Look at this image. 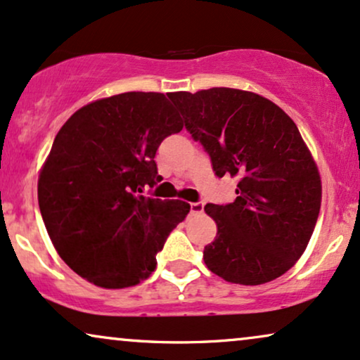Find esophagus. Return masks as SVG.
Segmentation results:
<instances>
[{
  "instance_id": "1",
  "label": "esophagus",
  "mask_w": 360,
  "mask_h": 360,
  "mask_svg": "<svg viewBox=\"0 0 360 360\" xmlns=\"http://www.w3.org/2000/svg\"><path fill=\"white\" fill-rule=\"evenodd\" d=\"M203 207H205V203L203 202H193L190 203V212H192L193 215H198L203 212Z\"/></svg>"
}]
</instances>
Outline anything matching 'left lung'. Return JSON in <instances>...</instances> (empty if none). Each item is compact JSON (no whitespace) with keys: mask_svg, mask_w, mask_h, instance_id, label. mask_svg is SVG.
<instances>
[{"mask_svg":"<svg viewBox=\"0 0 360 360\" xmlns=\"http://www.w3.org/2000/svg\"><path fill=\"white\" fill-rule=\"evenodd\" d=\"M168 98L215 175L238 176L232 203L205 205L217 221L203 250L207 267L242 285L281 277L304 254L321 210V175L299 128L270 100L235 88Z\"/></svg>","mask_w":360,"mask_h":360,"instance_id":"8db88e82","label":"left lung"}]
</instances>
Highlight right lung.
<instances>
[{
	"instance_id": "1",
	"label": "right lung",
	"mask_w": 360,
	"mask_h": 360,
	"mask_svg": "<svg viewBox=\"0 0 360 360\" xmlns=\"http://www.w3.org/2000/svg\"><path fill=\"white\" fill-rule=\"evenodd\" d=\"M181 128L163 93L128 91L83 106L58 131L39 173L38 203L56 252L79 277L125 288L157 267L190 205L143 190L160 181V143Z\"/></svg>"
}]
</instances>
